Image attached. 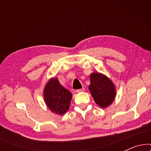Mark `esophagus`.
<instances>
[{"label":"esophagus","instance_id":"obj_1","mask_svg":"<svg viewBox=\"0 0 151 151\" xmlns=\"http://www.w3.org/2000/svg\"><path fill=\"white\" fill-rule=\"evenodd\" d=\"M84 91V88L82 87V88H80V89H77V90H76V92H77V93H80V92Z\"/></svg>","mask_w":151,"mask_h":151}]
</instances>
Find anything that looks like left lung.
I'll return each mask as SVG.
<instances>
[{"label":"left lung","mask_w":151,"mask_h":151,"mask_svg":"<svg viewBox=\"0 0 151 151\" xmlns=\"http://www.w3.org/2000/svg\"><path fill=\"white\" fill-rule=\"evenodd\" d=\"M91 84L88 86L95 102L102 108H106L113 102L115 96V85L106 76L99 73L90 76Z\"/></svg>","instance_id":"obj_1"}]
</instances>
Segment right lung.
Instances as JSON below:
<instances>
[{"mask_svg": "<svg viewBox=\"0 0 151 151\" xmlns=\"http://www.w3.org/2000/svg\"><path fill=\"white\" fill-rule=\"evenodd\" d=\"M72 94L61 85L58 80H49L44 90L45 102L48 108L55 114L63 115L69 109Z\"/></svg>", "mask_w": 151, "mask_h": 151, "instance_id": "1", "label": "right lung"}]
</instances>
